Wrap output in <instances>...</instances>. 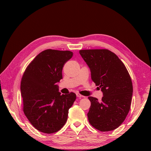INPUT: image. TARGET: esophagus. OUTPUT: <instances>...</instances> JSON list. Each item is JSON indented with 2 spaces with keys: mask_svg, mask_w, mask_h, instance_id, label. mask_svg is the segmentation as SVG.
Returning a JSON list of instances; mask_svg holds the SVG:
<instances>
[{
  "mask_svg": "<svg viewBox=\"0 0 151 151\" xmlns=\"http://www.w3.org/2000/svg\"><path fill=\"white\" fill-rule=\"evenodd\" d=\"M76 96H77V97H78V98H85L84 96H82L81 94H80L79 93H77L76 94Z\"/></svg>",
  "mask_w": 151,
  "mask_h": 151,
  "instance_id": "1",
  "label": "esophagus"
}]
</instances>
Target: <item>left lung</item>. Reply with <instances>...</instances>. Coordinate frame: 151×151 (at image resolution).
<instances>
[{
	"label": "left lung",
	"mask_w": 151,
	"mask_h": 151,
	"mask_svg": "<svg viewBox=\"0 0 151 151\" xmlns=\"http://www.w3.org/2000/svg\"><path fill=\"white\" fill-rule=\"evenodd\" d=\"M79 53L90 68L91 79L103 94L101 101L88 98L89 122L99 131L115 130L130 108L133 86L129 72L116 55L108 50H82Z\"/></svg>",
	"instance_id": "obj_1"
}]
</instances>
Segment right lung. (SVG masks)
<instances>
[{
    "label": "right lung",
    "mask_w": 151,
    "mask_h": 151,
    "mask_svg": "<svg viewBox=\"0 0 151 151\" xmlns=\"http://www.w3.org/2000/svg\"><path fill=\"white\" fill-rule=\"evenodd\" d=\"M72 56L70 51L44 50L29 63L22 76L21 93L24 115L43 133L52 134L62 129L76 99L74 93L61 94L57 84L62 79L63 65Z\"/></svg>",
    "instance_id": "add662e5"
}]
</instances>
